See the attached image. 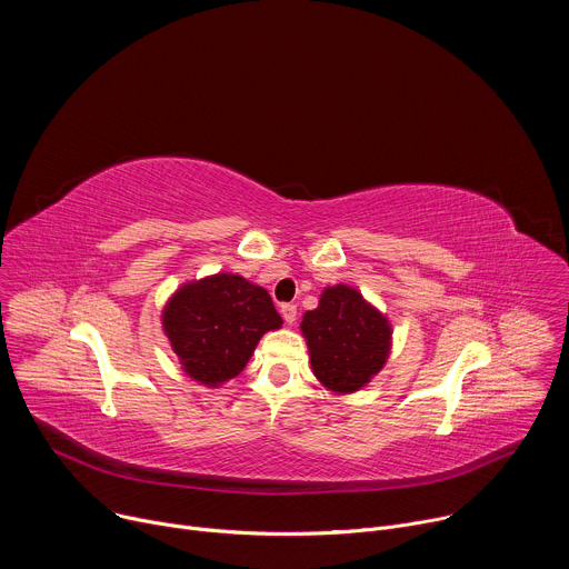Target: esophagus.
<instances>
[{
	"label": "esophagus",
	"mask_w": 569,
	"mask_h": 569,
	"mask_svg": "<svg viewBox=\"0 0 569 569\" xmlns=\"http://www.w3.org/2000/svg\"><path fill=\"white\" fill-rule=\"evenodd\" d=\"M281 317L286 319V323H295V319H297V306H295V303H283V306H281Z\"/></svg>",
	"instance_id": "1"
}]
</instances>
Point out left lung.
<instances>
[{
	"mask_svg": "<svg viewBox=\"0 0 569 569\" xmlns=\"http://www.w3.org/2000/svg\"><path fill=\"white\" fill-rule=\"evenodd\" d=\"M312 373L336 391L362 389L387 362L391 323L356 288H323L319 306L301 319Z\"/></svg>",
	"mask_w": 569,
	"mask_h": 569,
	"instance_id": "1",
	"label": "left lung"
}]
</instances>
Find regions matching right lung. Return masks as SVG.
I'll return each mask as SVG.
<instances>
[{"mask_svg": "<svg viewBox=\"0 0 569 569\" xmlns=\"http://www.w3.org/2000/svg\"><path fill=\"white\" fill-rule=\"evenodd\" d=\"M161 323L187 376L218 387L246 369L259 340L281 329L283 319L266 288L220 272L184 283L164 306Z\"/></svg>", "mask_w": 569, "mask_h": 569, "instance_id": "right-lung-1", "label": "right lung"}]
</instances>
